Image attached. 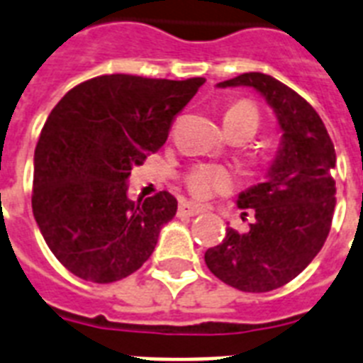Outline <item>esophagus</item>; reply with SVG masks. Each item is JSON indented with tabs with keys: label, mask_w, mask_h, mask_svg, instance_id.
<instances>
[{
	"label": "esophagus",
	"mask_w": 363,
	"mask_h": 363,
	"mask_svg": "<svg viewBox=\"0 0 363 363\" xmlns=\"http://www.w3.org/2000/svg\"><path fill=\"white\" fill-rule=\"evenodd\" d=\"M203 212H205V208L196 205V203H181L179 205V216H197Z\"/></svg>",
	"instance_id": "esophagus-1"
}]
</instances>
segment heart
I'll return each instance as SVG.
<instances>
[{
	"label": "heart",
	"instance_id": "1",
	"mask_svg": "<svg viewBox=\"0 0 363 363\" xmlns=\"http://www.w3.org/2000/svg\"><path fill=\"white\" fill-rule=\"evenodd\" d=\"M225 125L248 126L250 130L255 134L259 126V111L252 102L240 100L229 106L225 111ZM186 188L191 196L197 199H208L214 194H225L233 188V177L228 169L218 166H203L194 167L186 175Z\"/></svg>",
	"mask_w": 363,
	"mask_h": 363
}]
</instances>
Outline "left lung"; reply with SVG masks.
Returning a JSON list of instances; mask_svg holds the SVG:
<instances>
[{
    "instance_id": "1",
    "label": "left lung",
    "mask_w": 363,
    "mask_h": 363,
    "mask_svg": "<svg viewBox=\"0 0 363 363\" xmlns=\"http://www.w3.org/2000/svg\"><path fill=\"white\" fill-rule=\"evenodd\" d=\"M237 85H250L267 99L284 135L267 181L238 196V207L255 214L250 231L228 228L222 242L205 252V263L223 284L267 293L296 278L328 237L335 151L319 113L296 91L261 72H246L218 87Z\"/></svg>"
}]
</instances>
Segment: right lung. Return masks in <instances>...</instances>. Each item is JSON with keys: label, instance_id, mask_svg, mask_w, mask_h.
<instances>
[{"label": "right lung", "instance_id": "obj_1", "mask_svg": "<svg viewBox=\"0 0 363 363\" xmlns=\"http://www.w3.org/2000/svg\"><path fill=\"white\" fill-rule=\"evenodd\" d=\"M205 78L104 74L59 100L35 149L31 207L57 261L93 284L135 272L175 216L169 191L130 201L126 179L166 143Z\"/></svg>", "mask_w": 363, "mask_h": 363}]
</instances>
